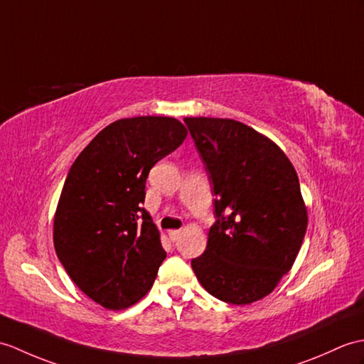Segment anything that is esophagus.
I'll return each mask as SVG.
<instances>
[{"instance_id": "34e87169", "label": "esophagus", "mask_w": 364, "mask_h": 364, "mask_svg": "<svg viewBox=\"0 0 364 364\" xmlns=\"http://www.w3.org/2000/svg\"><path fill=\"white\" fill-rule=\"evenodd\" d=\"M181 237V230H172L168 231V239H171L172 242H176Z\"/></svg>"}]
</instances>
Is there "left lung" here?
Segmentation results:
<instances>
[{
	"label": "left lung",
	"mask_w": 364,
	"mask_h": 364,
	"mask_svg": "<svg viewBox=\"0 0 364 364\" xmlns=\"http://www.w3.org/2000/svg\"><path fill=\"white\" fill-rule=\"evenodd\" d=\"M184 122L213 180L218 217L192 269L214 298L247 306L276 289L301 250L309 217L298 173L276 142L239 121Z\"/></svg>",
	"instance_id": "1"
}]
</instances>
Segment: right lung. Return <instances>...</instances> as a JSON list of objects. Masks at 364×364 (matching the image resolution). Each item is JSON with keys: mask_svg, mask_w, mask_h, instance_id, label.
<instances>
[{"mask_svg": "<svg viewBox=\"0 0 364 364\" xmlns=\"http://www.w3.org/2000/svg\"><path fill=\"white\" fill-rule=\"evenodd\" d=\"M186 136L175 117H125L100 130L68 172L54 248L73 282L104 309L132 307L155 282L166 251L142 208L146 180Z\"/></svg>", "mask_w": 364, "mask_h": 364, "instance_id": "1", "label": "right lung"}]
</instances>
